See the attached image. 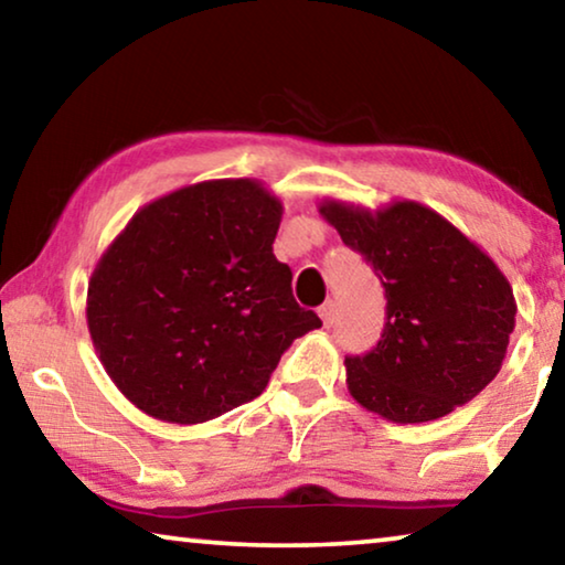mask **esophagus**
Here are the masks:
<instances>
[{"mask_svg": "<svg viewBox=\"0 0 565 565\" xmlns=\"http://www.w3.org/2000/svg\"><path fill=\"white\" fill-rule=\"evenodd\" d=\"M319 317H321V321H324V327H331V324H334V319H337V307H334V301L321 303V307H319Z\"/></svg>", "mask_w": 565, "mask_h": 565, "instance_id": "esophagus-1", "label": "esophagus"}]
</instances>
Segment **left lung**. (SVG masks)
<instances>
[{"label":"left lung","mask_w":565,"mask_h":565,"mask_svg":"<svg viewBox=\"0 0 565 565\" xmlns=\"http://www.w3.org/2000/svg\"><path fill=\"white\" fill-rule=\"evenodd\" d=\"M319 213L374 266L387 297L377 347L344 362L349 395L397 425L440 419L480 395L515 329L513 286L498 264L417 201L372 211L324 199Z\"/></svg>","instance_id":"left-lung-1"}]
</instances>
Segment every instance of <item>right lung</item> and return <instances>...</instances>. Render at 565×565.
Returning <instances> with one entry per match:
<instances>
[{
    "label": "right lung",
    "mask_w": 565,
    "mask_h": 565,
    "mask_svg": "<svg viewBox=\"0 0 565 565\" xmlns=\"http://www.w3.org/2000/svg\"><path fill=\"white\" fill-rule=\"evenodd\" d=\"M279 195L256 178L170 191L128 221L87 281L107 377L146 415L221 417L266 390L294 339L321 327L274 256Z\"/></svg>",
    "instance_id": "add662e5"
}]
</instances>
